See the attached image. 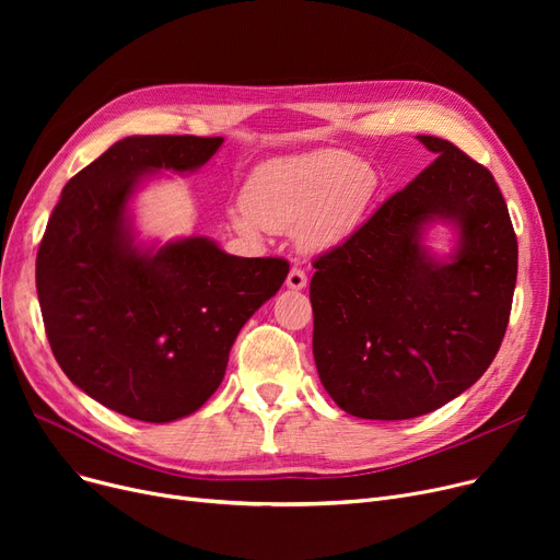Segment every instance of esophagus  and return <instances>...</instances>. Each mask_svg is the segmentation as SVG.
<instances>
[{
  "label": "esophagus",
  "instance_id": "esophagus-1",
  "mask_svg": "<svg viewBox=\"0 0 560 560\" xmlns=\"http://www.w3.org/2000/svg\"><path fill=\"white\" fill-rule=\"evenodd\" d=\"M306 272L304 270H300V268H292L290 272H288V279H285V285L290 288V290H302L304 285H306Z\"/></svg>",
  "mask_w": 560,
  "mask_h": 560
}]
</instances>
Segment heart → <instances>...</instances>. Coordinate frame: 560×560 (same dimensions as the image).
<instances>
[{"label": "heart", "mask_w": 560, "mask_h": 560, "mask_svg": "<svg viewBox=\"0 0 560 560\" xmlns=\"http://www.w3.org/2000/svg\"><path fill=\"white\" fill-rule=\"evenodd\" d=\"M376 192V174L336 150L275 159L258 165L243 188V209L231 213L241 235L298 229L306 252H329L349 238Z\"/></svg>", "instance_id": "1"}]
</instances>
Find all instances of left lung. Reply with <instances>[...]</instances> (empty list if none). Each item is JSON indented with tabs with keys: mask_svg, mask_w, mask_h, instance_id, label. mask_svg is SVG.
I'll return each instance as SVG.
<instances>
[{
	"mask_svg": "<svg viewBox=\"0 0 560 560\" xmlns=\"http://www.w3.org/2000/svg\"><path fill=\"white\" fill-rule=\"evenodd\" d=\"M438 159L349 238L313 260V357L349 416L408 420L477 384L504 340L517 238L494 176L450 140L418 136ZM459 243L438 261L425 226Z\"/></svg>",
	"mask_w": 560,
	"mask_h": 560,
	"instance_id": "8db88e82",
	"label": "left lung"
}]
</instances>
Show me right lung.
<instances>
[{
	"mask_svg": "<svg viewBox=\"0 0 560 560\" xmlns=\"http://www.w3.org/2000/svg\"><path fill=\"white\" fill-rule=\"evenodd\" d=\"M224 138L129 136L54 206L36 288L54 357L88 397L142 422L186 418L224 378L245 322L288 277L283 258L231 256L190 235L142 247L129 199L147 174L195 172Z\"/></svg>",
	"mask_w": 560,
	"mask_h": 560,
	"instance_id": "right-lung-1",
	"label": "right lung"
}]
</instances>
